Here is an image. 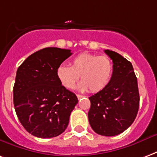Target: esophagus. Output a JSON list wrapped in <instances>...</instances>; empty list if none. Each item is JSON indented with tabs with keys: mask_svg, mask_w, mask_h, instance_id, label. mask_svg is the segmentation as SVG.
<instances>
[{
	"mask_svg": "<svg viewBox=\"0 0 157 157\" xmlns=\"http://www.w3.org/2000/svg\"><path fill=\"white\" fill-rule=\"evenodd\" d=\"M76 96H77V98H78V100L82 99V97H83V96H82V95H79V94H77V95H76Z\"/></svg>",
	"mask_w": 157,
	"mask_h": 157,
	"instance_id": "esophagus-1",
	"label": "esophagus"
}]
</instances>
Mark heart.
<instances>
[{"label":"heart","mask_w":157,"mask_h":157,"mask_svg":"<svg viewBox=\"0 0 157 157\" xmlns=\"http://www.w3.org/2000/svg\"><path fill=\"white\" fill-rule=\"evenodd\" d=\"M113 73V64L109 57L82 53L74 57L70 67L61 65L56 69V77L66 89H72L79 79V90L99 92L109 84Z\"/></svg>","instance_id":"b5f03b06"}]
</instances>
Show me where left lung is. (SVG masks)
I'll list each match as a JSON object with an SVG mask.
<instances>
[{
	"label": "left lung",
	"mask_w": 157,
	"mask_h": 157,
	"mask_svg": "<svg viewBox=\"0 0 157 157\" xmlns=\"http://www.w3.org/2000/svg\"><path fill=\"white\" fill-rule=\"evenodd\" d=\"M113 62V73L104 89L89 97L88 119L96 133L105 136L121 134L136 117L140 96L132 63L117 52L105 50Z\"/></svg>",
	"instance_id": "obj_1"
}]
</instances>
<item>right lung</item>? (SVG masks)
<instances>
[{
  "label": "right lung",
  "instance_id": "obj_1",
  "mask_svg": "<svg viewBox=\"0 0 157 157\" xmlns=\"http://www.w3.org/2000/svg\"><path fill=\"white\" fill-rule=\"evenodd\" d=\"M71 54V50L46 47L31 54L17 69L16 113L23 127L36 137H56L65 132L78 102L56 77L58 67Z\"/></svg>",
  "mask_w": 157,
  "mask_h": 157
}]
</instances>
